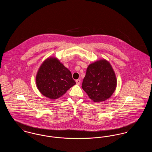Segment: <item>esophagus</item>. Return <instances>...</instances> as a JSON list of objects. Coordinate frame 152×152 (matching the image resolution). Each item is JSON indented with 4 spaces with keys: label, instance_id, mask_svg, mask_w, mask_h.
<instances>
[{
    "label": "esophagus",
    "instance_id": "1",
    "mask_svg": "<svg viewBox=\"0 0 152 152\" xmlns=\"http://www.w3.org/2000/svg\"><path fill=\"white\" fill-rule=\"evenodd\" d=\"M76 84H77V85H80V83H81V80L79 79L76 80Z\"/></svg>",
    "mask_w": 152,
    "mask_h": 152
}]
</instances>
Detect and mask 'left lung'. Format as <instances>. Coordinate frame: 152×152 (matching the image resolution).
<instances>
[{
    "instance_id": "8db88e82",
    "label": "left lung",
    "mask_w": 152,
    "mask_h": 152,
    "mask_svg": "<svg viewBox=\"0 0 152 152\" xmlns=\"http://www.w3.org/2000/svg\"><path fill=\"white\" fill-rule=\"evenodd\" d=\"M116 85L115 72L108 61L104 59L88 66L82 88L92 100L99 102L112 96Z\"/></svg>"
}]
</instances>
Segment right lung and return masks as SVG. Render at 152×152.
<instances>
[{
	"instance_id": "add662e5",
	"label": "right lung",
	"mask_w": 152,
	"mask_h": 152,
	"mask_svg": "<svg viewBox=\"0 0 152 152\" xmlns=\"http://www.w3.org/2000/svg\"><path fill=\"white\" fill-rule=\"evenodd\" d=\"M36 83L42 94L51 99H57L76 84L71 72L53 58H47L40 66Z\"/></svg>"
}]
</instances>
